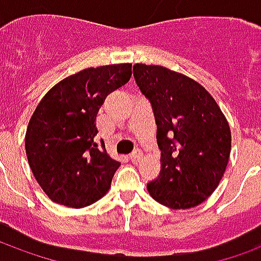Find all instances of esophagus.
<instances>
[{
    "mask_svg": "<svg viewBox=\"0 0 261 261\" xmlns=\"http://www.w3.org/2000/svg\"><path fill=\"white\" fill-rule=\"evenodd\" d=\"M142 159V152L141 151H136L134 153H131L130 155V161L133 164H138L140 161Z\"/></svg>",
    "mask_w": 261,
    "mask_h": 261,
    "instance_id": "obj_1",
    "label": "esophagus"
}]
</instances>
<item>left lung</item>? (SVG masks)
<instances>
[{
    "label": "left lung",
    "mask_w": 261,
    "mask_h": 261,
    "mask_svg": "<svg viewBox=\"0 0 261 261\" xmlns=\"http://www.w3.org/2000/svg\"><path fill=\"white\" fill-rule=\"evenodd\" d=\"M134 78L152 105L161 172L147 185L155 201L187 210L205 201L226 169L230 153L228 120L197 81L162 65L136 64Z\"/></svg>",
    "instance_id": "1"
}]
</instances>
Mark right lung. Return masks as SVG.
<instances>
[{
    "mask_svg": "<svg viewBox=\"0 0 261 261\" xmlns=\"http://www.w3.org/2000/svg\"><path fill=\"white\" fill-rule=\"evenodd\" d=\"M130 78L128 63L85 68L56 84L37 105L26 128V156L53 202L84 208L109 192L120 162L93 141L96 116L109 93Z\"/></svg>",
    "mask_w": 261,
    "mask_h": 261,
    "instance_id": "1",
    "label": "right lung"
}]
</instances>
